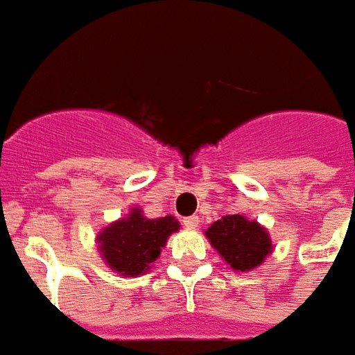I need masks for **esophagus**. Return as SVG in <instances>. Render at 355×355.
Returning a JSON list of instances; mask_svg holds the SVG:
<instances>
[{
  "label": "esophagus",
  "mask_w": 355,
  "mask_h": 355,
  "mask_svg": "<svg viewBox=\"0 0 355 355\" xmlns=\"http://www.w3.org/2000/svg\"><path fill=\"white\" fill-rule=\"evenodd\" d=\"M182 225H184L186 229H196V227L200 225V217H198V215H192V217H184V219H182Z\"/></svg>",
  "instance_id": "obj_1"
}]
</instances>
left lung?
<instances>
[{"label": "left lung", "mask_w": 355, "mask_h": 355, "mask_svg": "<svg viewBox=\"0 0 355 355\" xmlns=\"http://www.w3.org/2000/svg\"><path fill=\"white\" fill-rule=\"evenodd\" d=\"M205 236L234 271L255 269L272 252L269 232L257 220L242 215H225L215 220Z\"/></svg>", "instance_id": "obj_1"}]
</instances>
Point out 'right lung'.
<instances>
[{"label":"right lung","instance_id":"obj_1","mask_svg":"<svg viewBox=\"0 0 355 355\" xmlns=\"http://www.w3.org/2000/svg\"><path fill=\"white\" fill-rule=\"evenodd\" d=\"M180 229L175 217L148 219L135 207L123 219L107 225L98 234L101 257L113 271L128 277L142 275L159 257L167 238Z\"/></svg>","mask_w":355,"mask_h":355}]
</instances>
